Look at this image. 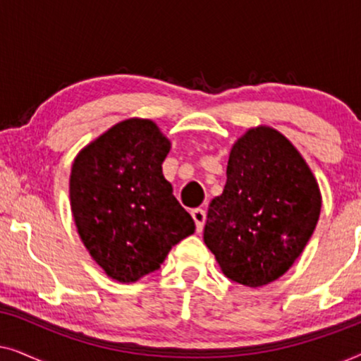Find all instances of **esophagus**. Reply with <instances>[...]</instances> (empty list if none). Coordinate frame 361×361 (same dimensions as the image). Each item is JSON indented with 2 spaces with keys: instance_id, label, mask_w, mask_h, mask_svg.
Here are the masks:
<instances>
[{
  "instance_id": "obj_1",
  "label": "esophagus",
  "mask_w": 361,
  "mask_h": 361,
  "mask_svg": "<svg viewBox=\"0 0 361 361\" xmlns=\"http://www.w3.org/2000/svg\"><path fill=\"white\" fill-rule=\"evenodd\" d=\"M192 219L195 221V226H197V231L204 230V225H205V220H207V214L204 209H194L192 210Z\"/></svg>"
}]
</instances>
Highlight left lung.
I'll list each match as a JSON object with an SVG mask.
<instances>
[{
  "mask_svg": "<svg viewBox=\"0 0 361 361\" xmlns=\"http://www.w3.org/2000/svg\"><path fill=\"white\" fill-rule=\"evenodd\" d=\"M315 177L298 149L271 128L235 142L224 194L209 205L204 241L226 278L259 288L288 271L320 215Z\"/></svg>",
  "mask_w": 361,
  "mask_h": 361,
  "instance_id": "8db88e82",
  "label": "left lung"
}]
</instances>
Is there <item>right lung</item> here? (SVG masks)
<instances>
[{"mask_svg": "<svg viewBox=\"0 0 361 361\" xmlns=\"http://www.w3.org/2000/svg\"><path fill=\"white\" fill-rule=\"evenodd\" d=\"M169 141L149 120L118 123L73 161L78 235L110 278L135 283L159 269L195 224L162 176Z\"/></svg>", "mask_w": 361, "mask_h": 361, "instance_id": "obj_1", "label": "right lung"}]
</instances>
